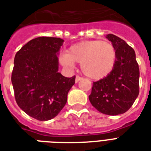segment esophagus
<instances>
[{"instance_id": "esophagus-1", "label": "esophagus", "mask_w": 151, "mask_h": 151, "mask_svg": "<svg viewBox=\"0 0 151 151\" xmlns=\"http://www.w3.org/2000/svg\"><path fill=\"white\" fill-rule=\"evenodd\" d=\"M81 79H83V78H82V77H79V76H77L76 77V80H75V81H76V83H79V81H80V80H81Z\"/></svg>"}]
</instances>
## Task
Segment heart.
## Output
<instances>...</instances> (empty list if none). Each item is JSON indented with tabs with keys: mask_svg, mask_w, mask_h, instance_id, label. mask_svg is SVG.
Listing matches in <instances>:
<instances>
[{
	"mask_svg": "<svg viewBox=\"0 0 151 151\" xmlns=\"http://www.w3.org/2000/svg\"><path fill=\"white\" fill-rule=\"evenodd\" d=\"M116 52L109 42L101 40L83 41L72 45L68 52L60 57L65 67H73L79 63L83 74L92 79H101L113 71Z\"/></svg>",
	"mask_w": 151,
	"mask_h": 151,
	"instance_id": "1",
	"label": "heart"
}]
</instances>
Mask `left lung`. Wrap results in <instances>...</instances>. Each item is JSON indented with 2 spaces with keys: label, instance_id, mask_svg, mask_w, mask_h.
Returning <instances> with one entry per match:
<instances>
[{
  "label": "left lung",
  "instance_id": "obj_1",
  "mask_svg": "<svg viewBox=\"0 0 151 151\" xmlns=\"http://www.w3.org/2000/svg\"><path fill=\"white\" fill-rule=\"evenodd\" d=\"M116 52L113 71L94 82L89 100L97 110L106 115L122 114L129 109L139 95V69L135 50L117 36H106Z\"/></svg>",
  "mask_w": 151,
  "mask_h": 151
}]
</instances>
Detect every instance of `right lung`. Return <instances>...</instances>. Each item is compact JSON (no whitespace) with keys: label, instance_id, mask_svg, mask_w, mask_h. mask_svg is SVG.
<instances>
[{"label":"right lung","instance_id":"1","mask_svg":"<svg viewBox=\"0 0 151 151\" xmlns=\"http://www.w3.org/2000/svg\"><path fill=\"white\" fill-rule=\"evenodd\" d=\"M60 38L38 37L29 41L14 59L12 83L19 107L36 120H51L67 102L76 76H63L59 69Z\"/></svg>","mask_w":151,"mask_h":151}]
</instances>
